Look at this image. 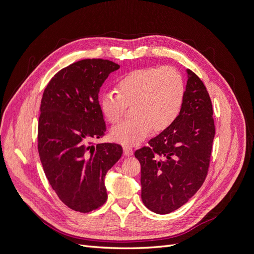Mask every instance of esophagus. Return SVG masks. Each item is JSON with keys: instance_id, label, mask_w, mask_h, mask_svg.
<instances>
[{"instance_id": "34e87169", "label": "esophagus", "mask_w": 254, "mask_h": 254, "mask_svg": "<svg viewBox=\"0 0 254 254\" xmlns=\"http://www.w3.org/2000/svg\"><path fill=\"white\" fill-rule=\"evenodd\" d=\"M124 155L129 157V156H132L133 155V149L131 147H129V146H125L124 147Z\"/></svg>"}]
</instances>
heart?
<instances>
[{"instance_id": "obj_1", "label": "heart", "mask_w": 254, "mask_h": 254, "mask_svg": "<svg viewBox=\"0 0 254 254\" xmlns=\"http://www.w3.org/2000/svg\"><path fill=\"white\" fill-rule=\"evenodd\" d=\"M118 91L101 97V109L109 123L119 122L127 106H132L131 120L112 127L110 136L123 145H135L153 129L163 131L178 118L184 93L180 73L171 66H151L127 73L118 82Z\"/></svg>"}]
</instances>
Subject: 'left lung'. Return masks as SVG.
<instances>
[{"mask_svg": "<svg viewBox=\"0 0 254 254\" xmlns=\"http://www.w3.org/2000/svg\"><path fill=\"white\" fill-rule=\"evenodd\" d=\"M187 71L178 118L134 152L141 163L143 203L157 214H168L187 203L209 171L215 135L212 102L202 80Z\"/></svg>", "mask_w": 254, "mask_h": 254, "instance_id": "8db88e82", "label": "left lung"}]
</instances>
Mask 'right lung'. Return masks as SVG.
<instances>
[{
    "label": "right lung",
    "instance_id": "obj_1",
    "mask_svg": "<svg viewBox=\"0 0 254 254\" xmlns=\"http://www.w3.org/2000/svg\"><path fill=\"white\" fill-rule=\"evenodd\" d=\"M120 65L83 59L64 67L44 89L38 123V151L45 176L70 209L88 213L108 198L105 176L122 157V146L94 144L106 132L98 92Z\"/></svg>",
    "mask_w": 254,
    "mask_h": 254
}]
</instances>
